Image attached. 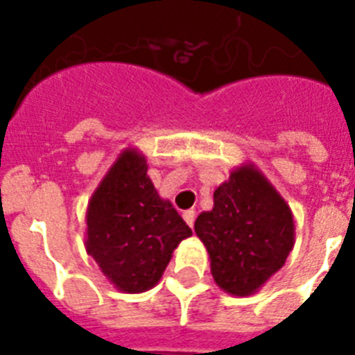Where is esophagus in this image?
<instances>
[{
    "label": "esophagus",
    "instance_id": "esophagus-1",
    "mask_svg": "<svg viewBox=\"0 0 355 355\" xmlns=\"http://www.w3.org/2000/svg\"><path fill=\"white\" fill-rule=\"evenodd\" d=\"M184 217V221L188 223V227H193V223H195V211L193 210H186L182 214Z\"/></svg>",
    "mask_w": 355,
    "mask_h": 355
}]
</instances>
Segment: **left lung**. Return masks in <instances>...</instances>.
<instances>
[{
  "instance_id": "obj_1",
  "label": "left lung",
  "mask_w": 355,
  "mask_h": 355,
  "mask_svg": "<svg viewBox=\"0 0 355 355\" xmlns=\"http://www.w3.org/2000/svg\"><path fill=\"white\" fill-rule=\"evenodd\" d=\"M223 291L248 297L284 267L295 245L293 211L254 164L232 169L214 191V208L195 221Z\"/></svg>"
}]
</instances>
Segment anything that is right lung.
Listing matches in <instances>:
<instances>
[{
	"label": "right lung",
	"instance_id": "right-lung-1",
	"mask_svg": "<svg viewBox=\"0 0 355 355\" xmlns=\"http://www.w3.org/2000/svg\"><path fill=\"white\" fill-rule=\"evenodd\" d=\"M191 228L147 175V158L119 153L86 210V252L118 291L144 293L160 282L173 250Z\"/></svg>",
	"mask_w": 355,
	"mask_h": 355
}]
</instances>
